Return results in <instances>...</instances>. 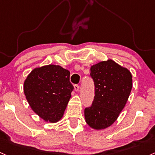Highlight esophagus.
Returning a JSON list of instances; mask_svg holds the SVG:
<instances>
[{
  "instance_id": "34e87169",
  "label": "esophagus",
  "mask_w": 155,
  "mask_h": 155,
  "mask_svg": "<svg viewBox=\"0 0 155 155\" xmlns=\"http://www.w3.org/2000/svg\"><path fill=\"white\" fill-rule=\"evenodd\" d=\"M74 90L76 91H79V84H74Z\"/></svg>"
}]
</instances>
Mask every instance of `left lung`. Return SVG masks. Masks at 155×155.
<instances>
[{
	"label": "left lung",
	"mask_w": 155,
	"mask_h": 155,
	"mask_svg": "<svg viewBox=\"0 0 155 155\" xmlns=\"http://www.w3.org/2000/svg\"><path fill=\"white\" fill-rule=\"evenodd\" d=\"M95 96L92 105L84 109L88 125L96 130L110 127L124 107L132 87L130 71L109 59L91 68Z\"/></svg>",
	"instance_id": "obj_1"
}]
</instances>
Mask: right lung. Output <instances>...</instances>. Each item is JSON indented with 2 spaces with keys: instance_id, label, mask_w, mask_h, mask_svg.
<instances>
[{
  "instance_id": "1",
  "label": "right lung",
  "mask_w": 155,
  "mask_h": 155,
  "mask_svg": "<svg viewBox=\"0 0 155 155\" xmlns=\"http://www.w3.org/2000/svg\"><path fill=\"white\" fill-rule=\"evenodd\" d=\"M23 87L33 111L51 123L62 117L74 90L70 82V71L54 64L34 69L27 76Z\"/></svg>"
}]
</instances>
